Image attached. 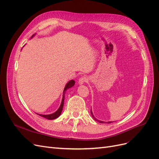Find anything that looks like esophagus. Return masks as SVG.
Here are the masks:
<instances>
[{"label":"esophagus","instance_id":"1","mask_svg":"<svg viewBox=\"0 0 159 159\" xmlns=\"http://www.w3.org/2000/svg\"><path fill=\"white\" fill-rule=\"evenodd\" d=\"M86 81H87V78H86V77H85V76L81 77V78H80L79 79L78 84H79V85H83Z\"/></svg>","mask_w":159,"mask_h":159}]
</instances>
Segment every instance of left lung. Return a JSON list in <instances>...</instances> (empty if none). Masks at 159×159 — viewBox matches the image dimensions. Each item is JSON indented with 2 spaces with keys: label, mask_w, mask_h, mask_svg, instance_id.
I'll return each mask as SVG.
<instances>
[{
  "label": "left lung",
  "mask_w": 159,
  "mask_h": 159,
  "mask_svg": "<svg viewBox=\"0 0 159 159\" xmlns=\"http://www.w3.org/2000/svg\"><path fill=\"white\" fill-rule=\"evenodd\" d=\"M91 116H92V117L93 118V119L95 120V121H98V122H99V123H112V121H108V122H105V121H100V120H99V119H96L95 117V116L93 115V112H92V110L91 109Z\"/></svg>",
  "instance_id": "8db88e82"
}]
</instances>
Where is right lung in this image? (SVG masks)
<instances>
[{"label": "right lung", "mask_w": 159, "mask_h": 159, "mask_svg": "<svg viewBox=\"0 0 159 159\" xmlns=\"http://www.w3.org/2000/svg\"><path fill=\"white\" fill-rule=\"evenodd\" d=\"M36 34H34L32 35V36L31 37V38H32L34 36H35ZM75 84V81L71 80L70 81H69L68 83L66 84V85H65V88L64 89V91H63V95H62V99H61V104L60 105L59 108L57 109V110L56 111H55L54 113H51V114H48V115H42V114H38L40 116H42L43 117H44L46 119H48L49 120H52V119H55L56 118H57L58 117H60V115H61V111H62V109H63V107H64V98H65V93H66V91L68 90L69 88L73 87V86ZM37 114V113H36Z\"/></svg>", "instance_id": "obj_1"}]
</instances>
